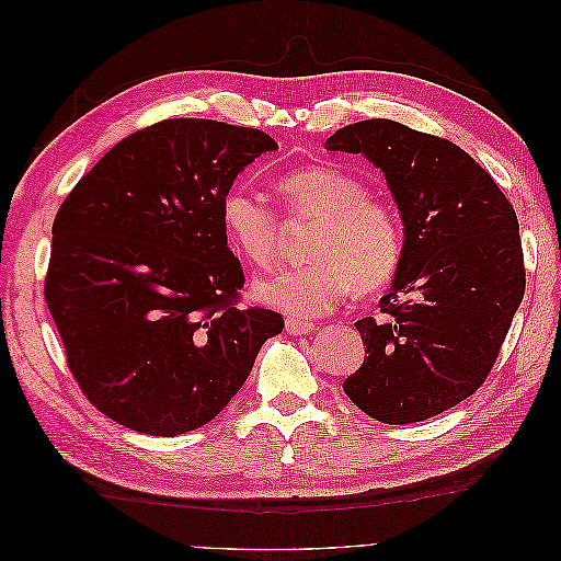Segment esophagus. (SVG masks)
Returning <instances> with one entry per match:
<instances>
[{"instance_id": "1", "label": "esophagus", "mask_w": 561, "mask_h": 561, "mask_svg": "<svg viewBox=\"0 0 561 561\" xmlns=\"http://www.w3.org/2000/svg\"><path fill=\"white\" fill-rule=\"evenodd\" d=\"M316 330L313 322L309 320H299V318H287L285 320V332L287 334H295V336H301V334H311Z\"/></svg>"}]
</instances>
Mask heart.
Segmentation results:
<instances>
[{
  "instance_id": "heart-1",
  "label": "heart",
  "mask_w": 561,
  "mask_h": 561,
  "mask_svg": "<svg viewBox=\"0 0 561 561\" xmlns=\"http://www.w3.org/2000/svg\"><path fill=\"white\" fill-rule=\"evenodd\" d=\"M283 219L316 222L307 241L309 264L283 268L254 283V297L295 318H316L342 304L355 287L367 295L393 280L404 257V229L386 201L367 196L360 178L334 165H309L276 180ZM280 215L243 186L219 203L229 248L266 268L285 248Z\"/></svg>"
}]
</instances>
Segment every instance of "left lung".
<instances>
[{
	"instance_id": "obj_1",
	"label": "left lung",
	"mask_w": 561,
	"mask_h": 561,
	"mask_svg": "<svg viewBox=\"0 0 561 561\" xmlns=\"http://www.w3.org/2000/svg\"><path fill=\"white\" fill-rule=\"evenodd\" d=\"M325 147L381 168L404 222L381 318L355 322L367 355L346 396L393 426L443 414L484 383L524 297L515 208L461 147L390 118L339 128Z\"/></svg>"
}]
</instances>
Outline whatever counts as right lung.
<instances>
[{
    "instance_id": "right-lung-1",
    "label": "right lung",
    "mask_w": 561,
    "mask_h": 561,
    "mask_svg": "<svg viewBox=\"0 0 561 561\" xmlns=\"http://www.w3.org/2000/svg\"><path fill=\"white\" fill-rule=\"evenodd\" d=\"M271 135L165 118L114 145L54 219L44 297L67 367L100 412L145 435L206 426L283 316L241 309L219 203Z\"/></svg>"
}]
</instances>
